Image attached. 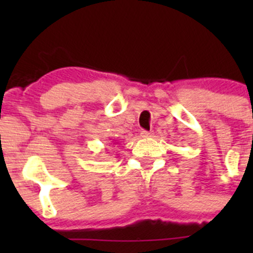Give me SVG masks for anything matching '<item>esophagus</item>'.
Wrapping results in <instances>:
<instances>
[{
    "mask_svg": "<svg viewBox=\"0 0 253 253\" xmlns=\"http://www.w3.org/2000/svg\"><path fill=\"white\" fill-rule=\"evenodd\" d=\"M141 136L143 138H149V137H153V132H148V131H141Z\"/></svg>",
    "mask_w": 253,
    "mask_h": 253,
    "instance_id": "esophagus-1",
    "label": "esophagus"
}]
</instances>
